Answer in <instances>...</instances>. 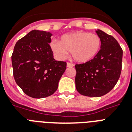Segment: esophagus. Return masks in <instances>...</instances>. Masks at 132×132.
Listing matches in <instances>:
<instances>
[{"mask_svg": "<svg viewBox=\"0 0 132 132\" xmlns=\"http://www.w3.org/2000/svg\"><path fill=\"white\" fill-rule=\"evenodd\" d=\"M73 66H74L73 64L71 63H67V67H73Z\"/></svg>", "mask_w": 132, "mask_h": 132, "instance_id": "esophagus-1", "label": "esophagus"}]
</instances>
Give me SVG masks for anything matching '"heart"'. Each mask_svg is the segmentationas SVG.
<instances>
[{"label": "heart", "instance_id": "1", "mask_svg": "<svg viewBox=\"0 0 132 132\" xmlns=\"http://www.w3.org/2000/svg\"><path fill=\"white\" fill-rule=\"evenodd\" d=\"M101 44V38L97 34L78 31L63 35L60 42L51 41L50 47L59 59L66 58L69 52L76 62L86 63L97 55Z\"/></svg>", "mask_w": 132, "mask_h": 132}]
</instances>
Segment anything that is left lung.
Returning <instances> with one entry per match:
<instances>
[{
	"label": "left lung",
	"instance_id": "obj_1",
	"mask_svg": "<svg viewBox=\"0 0 132 132\" xmlns=\"http://www.w3.org/2000/svg\"><path fill=\"white\" fill-rule=\"evenodd\" d=\"M101 48L90 61L76 64V87L80 94L99 97L109 92L117 84L121 71L123 50L114 37L102 30L96 31Z\"/></svg>",
	"mask_w": 132,
	"mask_h": 132
}]
</instances>
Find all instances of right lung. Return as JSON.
Wrapping results in <instances>:
<instances>
[{
    "mask_svg": "<svg viewBox=\"0 0 132 132\" xmlns=\"http://www.w3.org/2000/svg\"><path fill=\"white\" fill-rule=\"evenodd\" d=\"M51 32L32 30L17 42L11 61L14 79L26 94L34 98L52 95L58 88L67 63L56 61L49 43Z\"/></svg>",
    "mask_w": 132,
    "mask_h": 132,
    "instance_id": "obj_1",
    "label": "right lung"
}]
</instances>
